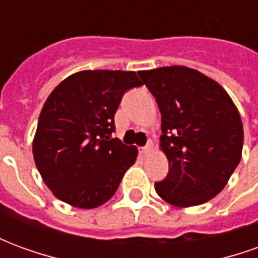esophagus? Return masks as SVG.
Segmentation results:
<instances>
[{
    "label": "esophagus",
    "instance_id": "esophagus-1",
    "mask_svg": "<svg viewBox=\"0 0 258 258\" xmlns=\"http://www.w3.org/2000/svg\"><path fill=\"white\" fill-rule=\"evenodd\" d=\"M151 149H152V142L149 141V142H148L145 146H142V148H141V153H144V155H148V153L151 152Z\"/></svg>",
    "mask_w": 258,
    "mask_h": 258
}]
</instances>
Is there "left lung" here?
<instances>
[{
    "label": "left lung",
    "instance_id": "1",
    "mask_svg": "<svg viewBox=\"0 0 258 258\" xmlns=\"http://www.w3.org/2000/svg\"><path fill=\"white\" fill-rule=\"evenodd\" d=\"M162 113L160 145L168 174L157 195L177 207L213 199L238 167L243 125L236 106L214 80L185 66L138 72Z\"/></svg>",
    "mask_w": 258,
    "mask_h": 258
}]
</instances>
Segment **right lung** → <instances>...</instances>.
<instances>
[{"mask_svg": "<svg viewBox=\"0 0 258 258\" xmlns=\"http://www.w3.org/2000/svg\"><path fill=\"white\" fill-rule=\"evenodd\" d=\"M141 85L135 72L85 70L69 76L48 96L33 156L58 199L94 209L116 194L138 151L112 138L114 113L124 94Z\"/></svg>", "mask_w": 258, "mask_h": 258, "instance_id": "1", "label": "right lung"}]
</instances>
